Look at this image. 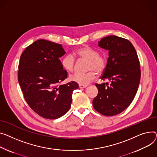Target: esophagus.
<instances>
[{"label": "esophagus", "instance_id": "1", "mask_svg": "<svg viewBox=\"0 0 157 157\" xmlns=\"http://www.w3.org/2000/svg\"><path fill=\"white\" fill-rule=\"evenodd\" d=\"M79 88H81V89H82V88H86L87 87V86H84V85H79Z\"/></svg>", "mask_w": 157, "mask_h": 157}]
</instances>
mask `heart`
Instances as JSON below:
<instances>
[{"mask_svg":"<svg viewBox=\"0 0 157 157\" xmlns=\"http://www.w3.org/2000/svg\"><path fill=\"white\" fill-rule=\"evenodd\" d=\"M76 55L81 59L88 60L87 70L85 73L75 72L71 75L70 79L80 85H88L97 77V72L101 75L105 71L108 64V56L105 52L98 51L88 46L82 47L76 51ZM62 66L65 70L72 72L75 70L76 60L72 55H67L62 59Z\"/></svg>","mask_w":157,"mask_h":157,"instance_id":"1","label":"heart"}]
</instances>
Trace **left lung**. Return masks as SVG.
<instances>
[{
  "label": "left lung",
  "instance_id": "8db88e82",
  "mask_svg": "<svg viewBox=\"0 0 157 157\" xmlns=\"http://www.w3.org/2000/svg\"><path fill=\"white\" fill-rule=\"evenodd\" d=\"M98 46L109 50V56L107 67L100 78L110 82L96 83L98 93L93 105L103 116H113L126 109L137 93L141 78L140 60L127 39L110 35L101 38Z\"/></svg>",
  "mask_w": 157,
  "mask_h": 157
}]
</instances>
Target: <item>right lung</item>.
I'll use <instances>...</instances> for the list:
<instances>
[{"mask_svg":"<svg viewBox=\"0 0 157 157\" xmlns=\"http://www.w3.org/2000/svg\"><path fill=\"white\" fill-rule=\"evenodd\" d=\"M66 54L60 44L36 40L26 48L20 57L18 82L30 108L40 116L58 119L67 112L72 92L78 83L62 85L67 77L59 59Z\"/></svg>","mask_w":157,"mask_h":157,"instance_id":"1","label":"right lung"}]
</instances>
